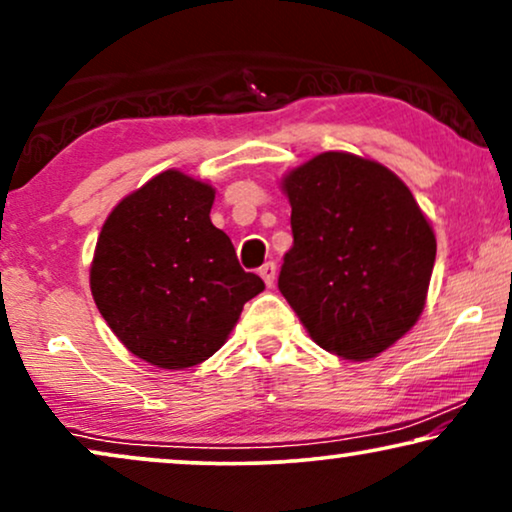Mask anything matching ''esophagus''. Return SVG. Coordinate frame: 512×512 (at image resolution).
<instances>
[{
  "instance_id": "1",
  "label": "esophagus",
  "mask_w": 512,
  "mask_h": 512,
  "mask_svg": "<svg viewBox=\"0 0 512 512\" xmlns=\"http://www.w3.org/2000/svg\"><path fill=\"white\" fill-rule=\"evenodd\" d=\"M258 275L263 277V282H265V284L272 286V284H275L277 265H275V263H265V265H261V268H258Z\"/></svg>"
}]
</instances>
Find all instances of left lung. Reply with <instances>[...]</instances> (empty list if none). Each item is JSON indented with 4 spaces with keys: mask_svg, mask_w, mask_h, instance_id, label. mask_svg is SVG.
<instances>
[{
    "mask_svg": "<svg viewBox=\"0 0 512 512\" xmlns=\"http://www.w3.org/2000/svg\"><path fill=\"white\" fill-rule=\"evenodd\" d=\"M293 247L279 291L326 352L368 361L417 324L436 235L410 188L375 160L326 151L282 179Z\"/></svg>",
    "mask_w": 512,
    "mask_h": 512,
    "instance_id": "1",
    "label": "left lung"
}]
</instances>
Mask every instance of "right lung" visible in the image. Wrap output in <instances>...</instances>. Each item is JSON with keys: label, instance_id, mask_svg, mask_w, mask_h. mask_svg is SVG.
Listing matches in <instances>:
<instances>
[{"label": "right lung", "instance_id": "1", "mask_svg": "<svg viewBox=\"0 0 512 512\" xmlns=\"http://www.w3.org/2000/svg\"><path fill=\"white\" fill-rule=\"evenodd\" d=\"M214 188L165 170L104 221L90 291L116 338L146 363L184 370L219 352L247 300L265 289L209 219Z\"/></svg>", "mask_w": 512, "mask_h": 512}]
</instances>
